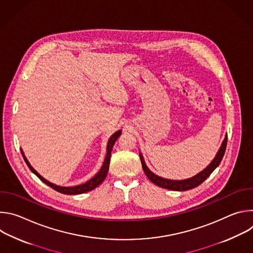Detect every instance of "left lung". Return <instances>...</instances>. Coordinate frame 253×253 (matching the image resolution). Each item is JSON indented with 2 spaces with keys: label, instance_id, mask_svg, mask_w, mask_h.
Segmentation results:
<instances>
[{
  "label": "left lung",
  "instance_id": "obj_1",
  "mask_svg": "<svg viewBox=\"0 0 253 253\" xmlns=\"http://www.w3.org/2000/svg\"><path fill=\"white\" fill-rule=\"evenodd\" d=\"M226 145H227V135L225 136L222 144H221V147L218 150L217 154H216L215 158L212 160V162L201 172H199L198 174H196L195 176L185 179V180H171V179H165L162 177L157 176L156 174H154L153 172H151L148 167L145 164V161L143 159V156L141 155V153H139L140 155V160H141V164H142V168L145 172L146 176L148 177V179L150 180L151 182H153L155 185L161 187V188H165L168 190H174V191H186L192 188H195L196 186L200 185L203 181L210 176V174L214 171V169L217 167L226 150Z\"/></svg>",
  "mask_w": 253,
  "mask_h": 253
}]
</instances>
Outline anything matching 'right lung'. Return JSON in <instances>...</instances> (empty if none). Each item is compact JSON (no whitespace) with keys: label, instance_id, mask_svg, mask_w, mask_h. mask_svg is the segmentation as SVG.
<instances>
[{"label":"right lung","instance_id":"right-lung-1","mask_svg":"<svg viewBox=\"0 0 253 253\" xmlns=\"http://www.w3.org/2000/svg\"><path fill=\"white\" fill-rule=\"evenodd\" d=\"M121 130L115 132L109 139V141H108V144H107V153H106V157H105V160H104V163L100 169V171L93 177L91 178L89 181H87L86 183L84 184H81V185H77V186H72V187H64V186H58L56 184H53L51 182H49L48 180H46L44 177H42L37 171H36L32 166L31 164L29 163V161L27 160V158L25 157L24 155V152L23 150H21L22 154H23V157L28 165V167L30 168V170L37 176L41 181H43L45 184H47L48 186H50L51 188H53L54 190L60 192V193H63V194H67V195H76V194H82V193H85V192H88V191H91L93 189H95L97 186H99L103 181L104 179L106 178L107 176V173H108V170H109V164H110V157H111V151H112V148L114 146V144L116 142V140L119 138V136L121 135Z\"/></svg>","mask_w":253,"mask_h":253}]
</instances>
